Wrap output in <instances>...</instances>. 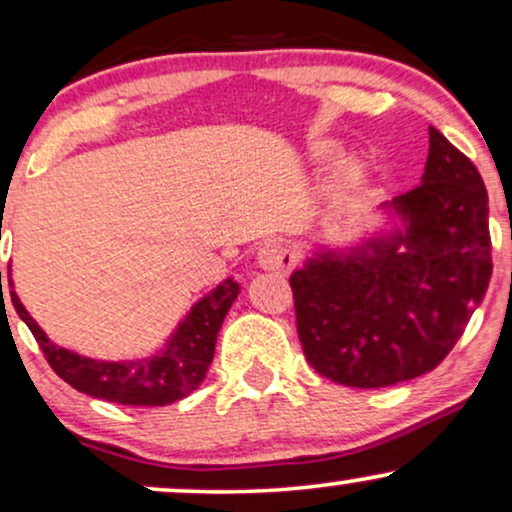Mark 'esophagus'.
Listing matches in <instances>:
<instances>
[{
    "label": "esophagus",
    "mask_w": 512,
    "mask_h": 512,
    "mask_svg": "<svg viewBox=\"0 0 512 512\" xmlns=\"http://www.w3.org/2000/svg\"><path fill=\"white\" fill-rule=\"evenodd\" d=\"M296 263V254L282 242H266L258 249V266L263 270H280L287 273Z\"/></svg>",
    "instance_id": "34e87169"
}]
</instances>
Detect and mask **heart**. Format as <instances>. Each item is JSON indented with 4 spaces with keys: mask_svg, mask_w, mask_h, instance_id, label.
Here are the masks:
<instances>
[{
    "mask_svg": "<svg viewBox=\"0 0 512 512\" xmlns=\"http://www.w3.org/2000/svg\"><path fill=\"white\" fill-rule=\"evenodd\" d=\"M332 151H334L332 142H318L311 147V156L315 161H323V159H327V156H332Z\"/></svg>",
    "mask_w": 512,
    "mask_h": 512,
    "instance_id": "b5f03b06",
    "label": "heart"
}]
</instances>
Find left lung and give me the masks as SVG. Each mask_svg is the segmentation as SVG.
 <instances>
[{
	"label": "left lung",
	"instance_id": "8db88e82",
	"mask_svg": "<svg viewBox=\"0 0 512 512\" xmlns=\"http://www.w3.org/2000/svg\"><path fill=\"white\" fill-rule=\"evenodd\" d=\"M380 208L387 230L349 249L318 246L289 277L306 361L344 387L437 368L489 287L487 187L437 128L420 185Z\"/></svg>",
	"mask_w": 512,
	"mask_h": 512
}]
</instances>
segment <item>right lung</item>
Returning <instances> with one entry per match:
<instances>
[{
    "instance_id": "obj_1",
    "label": "right lung",
    "mask_w": 512,
    "mask_h": 512,
    "mask_svg": "<svg viewBox=\"0 0 512 512\" xmlns=\"http://www.w3.org/2000/svg\"><path fill=\"white\" fill-rule=\"evenodd\" d=\"M9 287L18 318L33 332L56 375L82 394L123 406H168L199 389L216 353L220 325L239 294L237 282L227 277L189 308L161 349L132 361H102L54 344L18 299L11 270Z\"/></svg>"
}]
</instances>
